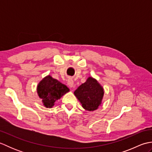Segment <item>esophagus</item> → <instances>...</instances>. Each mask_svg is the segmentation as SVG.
Wrapping results in <instances>:
<instances>
[{
  "label": "esophagus",
  "mask_w": 152,
  "mask_h": 152,
  "mask_svg": "<svg viewBox=\"0 0 152 152\" xmlns=\"http://www.w3.org/2000/svg\"><path fill=\"white\" fill-rule=\"evenodd\" d=\"M67 84L69 85L70 88H74L75 87V85H74V83L73 80L72 78H69L67 80Z\"/></svg>",
  "instance_id": "obj_1"
}]
</instances>
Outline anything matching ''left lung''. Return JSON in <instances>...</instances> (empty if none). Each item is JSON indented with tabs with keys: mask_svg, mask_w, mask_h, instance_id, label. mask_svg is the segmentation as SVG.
Returning <instances> with one entry per match:
<instances>
[{
	"mask_svg": "<svg viewBox=\"0 0 152 152\" xmlns=\"http://www.w3.org/2000/svg\"><path fill=\"white\" fill-rule=\"evenodd\" d=\"M74 94L83 108L88 111H94L102 104L104 91L97 80L89 76L85 83H82L75 90Z\"/></svg>",
	"mask_w": 152,
	"mask_h": 152,
	"instance_id": "8db88e82",
	"label": "left lung"
}]
</instances>
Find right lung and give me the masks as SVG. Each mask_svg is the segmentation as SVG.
<instances>
[{
    "instance_id": "obj_1",
    "label": "right lung",
    "mask_w": 152,
    "mask_h": 152,
    "mask_svg": "<svg viewBox=\"0 0 152 152\" xmlns=\"http://www.w3.org/2000/svg\"><path fill=\"white\" fill-rule=\"evenodd\" d=\"M37 91L43 105L51 108L54 106L56 101L69 92L70 89L66 86L53 78L52 76L48 75L38 83Z\"/></svg>"
}]
</instances>
